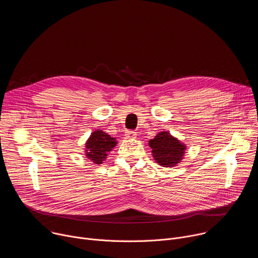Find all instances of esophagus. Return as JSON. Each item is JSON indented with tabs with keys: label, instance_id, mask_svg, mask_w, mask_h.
<instances>
[{
	"label": "esophagus",
	"instance_id": "34e87169",
	"mask_svg": "<svg viewBox=\"0 0 258 258\" xmlns=\"http://www.w3.org/2000/svg\"><path fill=\"white\" fill-rule=\"evenodd\" d=\"M125 137H126L127 139H135V138H136V133H135L134 131L128 130V131L125 132Z\"/></svg>",
	"mask_w": 258,
	"mask_h": 258
}]
</instances>
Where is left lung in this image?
<instances>
[{"mask_svg":"<svg viewBox=\"0 0 258 258\" xmlns=\"http://www.w3.org/2000/svg\"><path fill=\"white\" fill-rule=\"evenodd\" d=\"M149 146L153 149L152 153L156 162L165 167L177 164L186 149L185 145L166 132H160L153 140H150Z\"/></svg>","mask_w":258,"mask_h":258,"instance_id":"1","label":"left lung"}]
</instances>
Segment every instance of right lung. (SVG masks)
I'll return each instance as SVG.
<instances>
[{"label":"right lung","mask_w":258,"mask_h":258,"mask_svg":"<svg viewBox=\"0 0 258 258\" xmlns=\"http://www.w3.org/2000/svg\"><path fill=\"white\" fill-rule=\"evenodd\" d=\"M116 145L114 138H111L106 133L98 130L94 132L87 142V157L95 162L96 164H101L106 158L107 153Z\"/></svg>","instance_id":"1"}]
</instances>
